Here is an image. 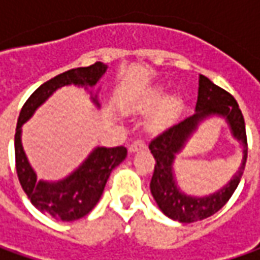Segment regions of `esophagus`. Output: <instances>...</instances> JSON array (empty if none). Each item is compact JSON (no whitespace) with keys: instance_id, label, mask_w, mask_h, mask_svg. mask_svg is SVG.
Masks as SVG:
<instances>
[{"instance_id":"obj_1","label":"esophagus","mask_w":260,"mask_h":260,"mask_svg":"<svg viewBox=\"0 0 260 260\" xmlns=\"http://www.w3.org/2000/svg\"><path fill=\"white\" fill-rule=\"evenodd\" d=\"M146 145L145 142H143V139H137V140H135L132 145L128 146V150L133 153V152H136V150H139V149H145Z\"/></svg>"}]
</instances>
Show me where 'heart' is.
Masks as SVG:
<instances>
[{"label":"heart","mask_w":260,"mask_h":260,"mask_svg":"<svg viewBox=\"0 0 260 260\" xmlns=\"http://www.w3.org/2000/svg\"><path fill=\"white\" fill-rule=\"evenodd\" d=\"M162 95H164V91H162V89H155V91H152V92L143 100L142 107H145V108L152 107V105L156 104L157 101H160ZM179 108H181V100H179L176 95H172V96L166 98L165 101L162 103V105L159 107V110L150 117V120H149V128H150V130H160V128L166 127V125L171 123V120L176 115V113L179 111Z\"/></svg>","instance_id":"obj_1"}]
</instances>
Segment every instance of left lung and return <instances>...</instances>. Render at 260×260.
I'll return each mask as SVG.
<instances>
[{"label":"left lung","instance_id":"8db88e82","mask_svg":"<svg viewBox=\"0 0 260 260\" xmlns=\"http://www.w3.org/2000/svg\"><path fill=\"white\" fill-rule=\"evenodd\" d=\"M198 82L200 88L195 107L197 113L164 130L149 143V149L156 160L155 171L150 181L152 195L164 214L181 223H194L198 220H204L215 214L221 207H224L242 179L247 159L245 118L235 96L215 85L204 75H200ZM213 114H220L228 118L235 137L244 145V160L238 174L224 188L204 199H195L182 194L177 189L174 184L172 165L174 153L180 150L196 124L205 116Z\"/></svg>","mask_w":260,"mask_h":260}]
</instances>
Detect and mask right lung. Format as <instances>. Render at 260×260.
Returning a JSON list of instances; mask_svg holds the SVG:
<instances>
[{
    "mask_svg": "<svg viewBox=\"0 0 260 260\" xmlns=\"http://www.w3.org/2000/svg\"><path fill=\"white\" fill-rule=\"evenodd\" d=\"M105 69L107 66L104 63L95 62L94 65L75 68L52 78L28 96L18 115L14 136L15 171L18 181L31 204L42 213L52 215L55 220L74 221L85 217L98 203L111 171L125 159L127 149L124 146L96 147L85 162L63 181L55 184L43 181L37 182L35 171L28 164L21 146V125L57 88L69 84L94 86L104 75Z\"/></svg>",
    "mask_w": 260,
    "mask_h": 260,
    "instance_id": "add662e5",
    "label": "right lung"
}]
</instances>
